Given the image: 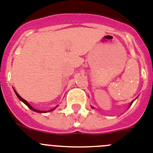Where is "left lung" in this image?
I'll return each mask as SVG.
<instances>
[{"mask_svg": "<svg viewBox=\"0 0 153 153\" xmlns=\"http://www.w3.org/2000/svg\"><path fill=\"white\" fill-rule=\"evenodd\" d=\"M133 102H134V100H133V101H131V103H130V105H132V104H133Z\"/></svg>", "mask_w": 153, "mask_h": 153, "instance_id": "8db88e82", "label": "left lung"}]
</instances>
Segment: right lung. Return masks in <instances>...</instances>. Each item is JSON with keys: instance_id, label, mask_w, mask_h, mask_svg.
Wrapping results in <instances>:
<instances>
[{"instance_id": "1", "label": "right lung", "mask_w": 153, "mask_h": 153, "mask_svg": "<svg viewBox=\"0 0 153 153\" xmlns=\"http://www.w3.org/2000/svg\"><path fill=\"white\" fill-rule=\"evenodd\" d=\"M14 91H15V93H16V96L18 97V98H19V100H22V101H23V102L24 103L25 105H27V106L28 107V108H30V109H31V110H33V111H36V112H38V113L45 112V111H39V110H36V109H34V108H33V107H31V106H30V104H29V103H28V102H27V100H25L24 99H23V98H22V97H21L20 96H19V94H18V93H17V92H16V90H14ZM56 107H57V106H56ZM55 108L52 109V110H51V111H53V110H54V109H55Z\"/></svg>"}]
</instances>
